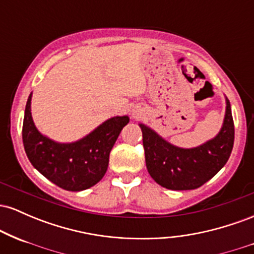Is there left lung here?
Instances as JSON below:
<instances>
[{"instance_id": "8db88e82", "label": "left lung", "mask_w": 254, "mask_h": 254, "mask_svg": "<svg viewBox=\"0 0 254 254\" xmlns=\"http://www.w3.org/2000/svg\"><path fill=\"white\" fill-rule=\"evenodd\" d=\"M226 104V116L218 135L191 149L168 143L150 127L139 124L145 165L159 185L168 190H193L210 180L226 165L234 144V122L227 98Z\"/></svg>"}]
</instances>
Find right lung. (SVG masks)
I'll return each instance as SVG.
<instances>
[{"instance_id": "right-lung-1", "label": "right lung", "mask_w": 254, "mask_h": 254, "mask_svg": "<svg viewBox=\"0 0 254 254\" xmlns=\"http://www.w3.org/2000/svg\"><path fill=\"white\" fill-rule=\"evenodd\" d=\"M32 93L22 124V142L33 167L66 191H82L103 179L110 153L129 117H113L80 141L57 143L37 130L31 115Z\"/></svg>"}]
</instances>
